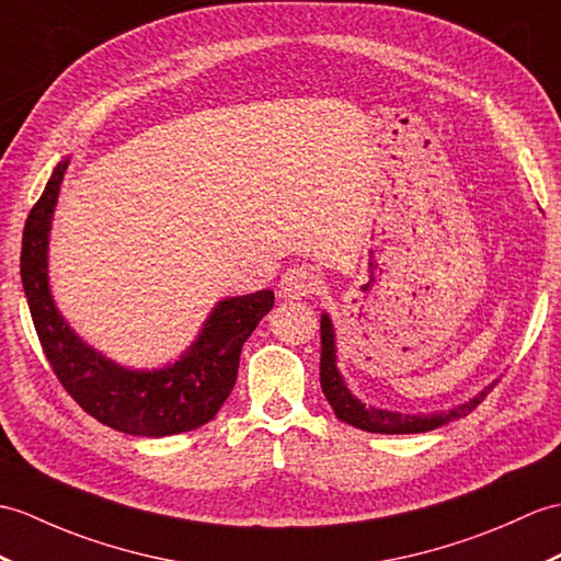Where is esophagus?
<instances>
[{
	"label": "esophagus",
	"mask_w": 561,
	"mask_h": 561,
	"mask_svg": "<svg viewBox=\"0 0 561 561\" xmlns=\"http://www.w3.org/2000/svg\"><path fill=\"white\" fill-rule=\"evenodd\" d=\"M320 286H322V279L316 270L308 265H294L286 270L279 279V294L289 298L310 296V294H318Z\"/></svg>",
	"instance_id": "obj_1"
}]
</instances>
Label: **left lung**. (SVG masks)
I'll use <instances>...</instances> for the list:
<instances>
[{
  "label": "left lung",
  "instance_id": "1",
  "mask_svg": "<svg viewBox=\"0 0 561 561\" xmlns=\"http://www.w3.org/2000/svg\"><path fill=\"white\" fill-rule=\"evenodd\" d=\"M320 344H322V354H320V387L324 397H328L330 407L334 415L340 421L354 425L358 430H366V433H382V435H411V433H427V430H435L439 425H445L449 421L463 419V415L471 413L480 401L488 397L490 389L497 385L485 387L483 392L473 397L471 401L459 403L457 409L451 411H439V413H421V415H403L394 411H382V409H373L360 403L354 394L348 392L340 370H336V354H334V330L328 316H322L320 320Z\"/></svg>",
  "mask_w": 561,
  "mask_h": 561
}]
</instances>
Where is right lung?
Listing matches in <instances>:
<instances>
[{"instance_id":"obj_1","label":"right lung","mask_w":561,"mask_h":561,"mask_svg":"<svg viewBox=\"0 0 561 561\" xmlns=\"http://www.w3.org/2000/svg\"><path fill=\"white\" fill-rule=\"evenodd\" d=\"M67 162L51 172L25 219L21 282L37 340L69 397L95 421L126 435L164 437L213 421L237 385L241 348L275 306V291L219 301L186 356L164 370H126L85 346L59 310L47 284V233Z\"/></svg>"}]
</instances>
